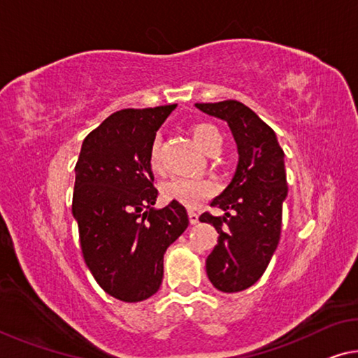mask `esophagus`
Returning a JSON list of instances; mask_svg holds the SVG:
<instances>
[{
  "label": "esophagus",
  "instance_id": "esophagus-1",
  "mask_svg": "<svg viewBox=\"0 0 358 358\" xmlns=\"http://www.w3.org/2000/svg\"><path fill=\"white\" fill-rule=\"evenodd\" d=\"M188 217H189V223H191V224L199 223V215H197V213L194 212V210H189Z\"/></svg>",
  "mask_w": 358,
  "mask_h": 358
}]
</instances>
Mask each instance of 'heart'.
Listing matches in <instances>:
<instances>
[{
  "instance_id": "1",
  "label": "heart",
  "mask_w": 358,
  "mask_h": 358,
  "mask_svg": "<svg viewBox=\"0 0 358 358\" xmlns=\"http://www.w3.org/2000/svg\"><path fill=\"white\" fill-rule=\"evenodd\" d=\"M191 135L194 143L199 148L210 155L215 150H220L221 146V135L218 129L207 122L194 124L191 127ZM148 162L151 170L155 172H161L162 170V159H161V146L159 141H155L150 148ZM215 192V185L208 180H199V178H173L169 180L167 183L162 186V196L164 199L178 202L181 206L196 208L201 203L208 199Z\"/></svg>"
}]
</instances>
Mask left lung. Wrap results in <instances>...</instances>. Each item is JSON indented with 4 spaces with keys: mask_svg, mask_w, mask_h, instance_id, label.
<instances>
[{
    "mask_svg": "<svg viewBox=\"0 0 358 358\" xmlns=\"http://www.w3.org/2000/svg\"><path fill=\"white\" fill-rule=\"evenodd\" d=\"M196 106L228 122L239 152L231 183L212 201L226 213L213 217L206 212L199 220L220 234L206 261L210 282L220 292H242L259 280L279 245L282 203L288 192L285 155L274 130L241 101Z\"/></svg>",
    "mask_w": 358,
    "mask_h": 358,
    "instance_id": "left-lung-1",
    "label": "left lung"
}]
</instances>
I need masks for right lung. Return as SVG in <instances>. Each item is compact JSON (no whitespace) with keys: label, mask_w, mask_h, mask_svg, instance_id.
Listing matches in <instances>:
<instances>
[{"label":"right lung","mask_w":358,"mask_h":358,"mask_svg":"<svg viewBox=\"0 0 358 358\" xmlns=\"http://www.w3.org/2000/svg\"><path fill=\"white\" fill-rule=\"evenodd\" d=\"M175 108L113 113L84 138L75 167L71 210L84 261L99 285L126 303L159 290L164 253L189 224L178 202L152 207L157 189L150 148Z\"/></svg>","instance_id":"right-lung-1"}]
</instances>
